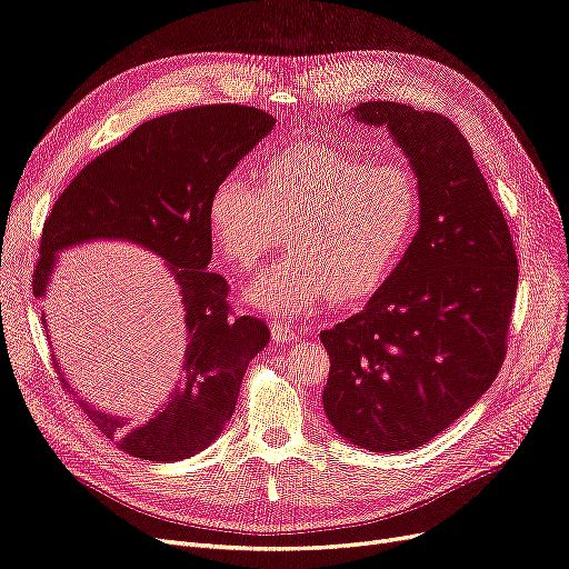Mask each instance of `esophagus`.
Instances as JSON below:
<instances>
[{"label": "esophagus", "instance_id": "34e87169", "mask_svg": "<svg viewBox=\"0 0 569 569\" xmlns=\"http://www.w3.org/2000/svg\"><path fill=\"white\" fill-rule=\"evenodd\" d=\"M269 330H271V339H274L279 346H286L290 341H298L300 335H302V330L298 326L283 323V320H271Z\"/></svg>", "mask_w": 569, "mask_h": 569}]
</instances>
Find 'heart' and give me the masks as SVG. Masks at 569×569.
I'll list each match as a JSON object with an SVG mask.
<instances>
[{"instance_id":"b5f03b06","label":"heart","mask_w":569,"mask_h":569,"mask_svg":"<svg viewBox=\"0 0 569 569\" xmlns=\"http://www.w3.org/2000/svg\"><path fill=\"white\" fill-rule=\"evenodd\" d=\"M418 218L421 190L407 164L323 141L271 158L262 188L226 174L207 202L211 237L237 267H256L288 230L290 253L246 288L256 307L279 316L307 313L326 295L339 307L372 298L405 260Z\"/></svg>"}]
</instances>
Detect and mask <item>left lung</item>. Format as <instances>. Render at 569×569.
<instances>
[{
  "mask_svg": "<svg viewBox=\"0 0 569 569\" xmlns=\"http://www.w3.org/2000/svg\"><path fill=\"white\" fill-rule=\"evenodd\" d=\"M388 128L421 190V226L367 307L320 332L330 353L323 409L367 451H411L447 430L496 381L518 286L502 209L472 146L441 113L362 102Z\"/></svg>",
  "mask_w": 569,
  "mask_h": 569,
  "instance_id": "1",
  "label": "left lung"
}]
</instances>
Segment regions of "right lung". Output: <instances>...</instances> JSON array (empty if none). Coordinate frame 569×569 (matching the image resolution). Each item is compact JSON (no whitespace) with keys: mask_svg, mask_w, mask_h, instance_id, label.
I'll list each match as a JSON object with an SVG mask.
<instances>
[{"mask_svg":"<svg viewBox=\"0 0 569 569\" xmlns=\"http://www.w3.org/2000/svg\"><path fill=\"white\" fill-rule=\"evenodd\" d=\"M274 126V116L239 104L192 107L141 122L86 164L46 218L34 298L46 295L56 253L92 239H122L158 253L179 288L188 330L183 369L151 421L128 428L126 418L77 398L97 430L134 458L169 462L204 451L234 413L246 367L269 341L264 320L230 313V286L209 269L207 202L216 181ZM56 367L69 388L60 362Z\"/></svg>","mask_w":569,"mask_h":569,"instance_id":"obj_1","label":"right lung"}]
</instances>
